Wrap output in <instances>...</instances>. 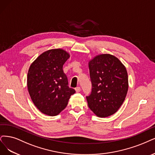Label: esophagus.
<instances>
[{"mask_svg":"<svg viewBox=\"0 0 155 155\" xmlns=\"http://www.w3.org/2000/svg\"><path fill=\"white\" fill-rule=\"evenodd\" d=\"M81 91V87H77L75 88V91H76L77 93H79Z\"/></svg>","mask_w":155,"mask_h":155,"instance_id":"1","label":"esophagus"}]
</instances>
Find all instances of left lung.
Returning a JSON list of instances; mask_svg holds the SVG:
<instances>
[{"label":"left lung","instance_id":"left-lung-1","mask_svg":"<svg viewBox=\"0 0 155 155\" xmlns=\"http://www.w3.org/2000/svg\"><path fill=\"white\" fill-rule=\"evenodd\" d=\"M92 91L87 96L88 106L99 117L115 114L127 96L128 90L126 67L116 56L99 54L88 63Z\"/></svg>","mask_w":155,"mask_h":155}]
</instances>
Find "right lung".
I'll return each instance as SVG.
<instances>
[{
    "instance_id": "obj_1",
    "label": "right lung",
    "mask_w": 155,
    "mask_h": 155,
    "mask_svg": "<svg viewBox=\"0 0 155 155\" xmlns=\"http://www.w3.org/2000/svg\"><path fill=\"white\" fill-rule=\"evenodd\" d=\"M70 57V54L62 48L48 50L40 54L28 69V93L34 105L45 115H58L75 93L68 86V78L62 70Z\"/></svg>"
}]
</instances>
